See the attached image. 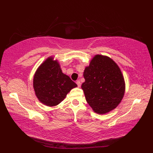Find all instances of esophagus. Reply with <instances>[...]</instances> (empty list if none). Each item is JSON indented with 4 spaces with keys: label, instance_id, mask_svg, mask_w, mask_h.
I'll use <instances>...</instances> for the list:
<instances>
[{
    "label": "esophagus",
    "instance_id": "34e87169",
    "mask_svg": "<svg viewBox=\"0 0 153 153\" xmlns=\"http://www.w3.org/2000/svg\"><path fill=\"white\" fill-rule=\"evenodd\" d=\"M76 84L77 85V86H78L79 87L81 86V82H80V81L79 80H77V81H76Z\"/></svg>",
    "mask_w": 153,
    "mask_h": 153
}]
</instances>
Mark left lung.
Masks as SVG:
<instances>
[{
	"label": "left lung",
	"instance_id": "obj_1",
	"mask_svg": "<svg viewBox=\"0 0 153 153\" xmlns=\"http://www.w3.org/2000/svg\"><path fill=\"white\" fill-rule=\"evenodd\" d=\"M82 88L87 103L95 112L103 114L116 108L125 93L122 71L114 61L97 54L83 72Z\"/></svg>",
	"mask_w": 153,
	"mask_h": 153
}]
</instances>
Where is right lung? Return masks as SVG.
<instances>
[{
	"instance_id": "right-lung-1",
	"label": "right lung",
	"mask_w": 153,
	"mask_h": 153,
	"mask_svg": "<svg viewBox=\"0 0 153 153\" xmlns=\"http://www.w3.org/2000/svg\"><path fill=\"white\" fill-rule=\"evenodd\" d=\"M77 84L60 69L57 60L48 58L38 68L33 77V88L38 99L44 105L54 106L60 103Z\"/></svg>"
}]
</instances>
